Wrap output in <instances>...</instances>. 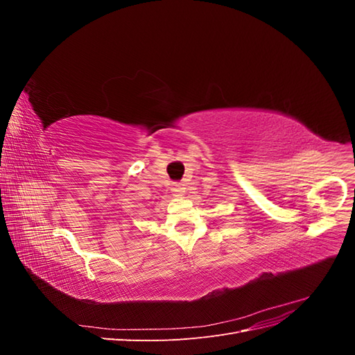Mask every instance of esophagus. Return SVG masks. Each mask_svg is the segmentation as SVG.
<instances>
[{"label":"esophagus","instance_id":"34e87169","mask_svg":"<svg viewBox=\"0 0 355 355\" xmlns=\"http://www.w3.org/2000/svg\"><path fill=\"white\" fill-rule=\"evenodd\" d=\"M171 192H173V196L180 197L185 192V188L182 187L180 184H173V187H171Z\"/></svg>","mask_w":355,"mask_h":355}]
</instances>
